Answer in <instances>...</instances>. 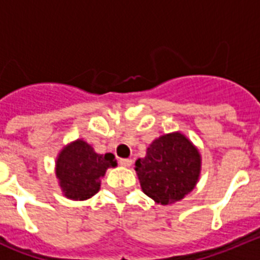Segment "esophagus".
Wrapping results in <instances>:
<instances>
[{"mask_svg":"<svg viewBox=\"0 0 260 260\" xmlns=\"http://www.w3.org/2000/svg\"><path fill=\"white\" fill-rule=\"evenodd\" d=\"M118 162H119V165H121V167L127 168V167H130V165L133 164V160H130V158H119Z\"/></svg>","mask_w":260,"mask_h":260,"instance_id":"esophagus-1","label":"esophagus"}]
</instances>
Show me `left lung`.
<instances>
[{
    "label": "left lung",
    "instance_id": "8db88e82",
    "mask_svg": "<svg viewBox=\"0 0 260 260\" xmlns=\"http://www.w3.org/2000/svg\"><path fill=\"white\" fill-rule=\"evenodd\" d=\"M141 187L156 203L178 202L195 187L201 174V153L181 133L157 138L146 157L135 161Z\"/></svg>",
    "mask_w": 260,
    "mask_h": 260
}]
</instances>
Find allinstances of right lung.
I'll return each mask as SVG.
<instances>
[{"label": "right lung", "instance_id": "add662e5", "mask_svg": "<svg viewBox=\"0 0 260 260\" xmlns=\"http://www.w3.org/2000/svg\"><path fill=\"white\" fill-rule=\"evenodd\" d=\"M112 153L99 155L82 139L62 148L56 161V176L66 198L86 201L100 190V178L116 167Z\"/></svg>", "mask_w": 260, "mask_h": 260}]
</instances>
